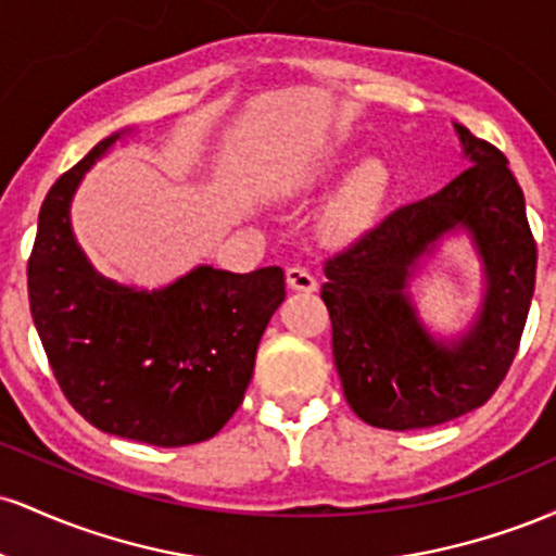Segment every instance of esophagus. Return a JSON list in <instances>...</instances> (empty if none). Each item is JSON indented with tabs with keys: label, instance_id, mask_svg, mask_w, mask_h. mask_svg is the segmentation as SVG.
I'll return each instance as SVG.
<instances>
[{
	"label": "esophagus",
	"instance_id": "obj_1",
	"mask_svg": "<svg viewBox=\"0 0 556 556\" xmlns=\"http://www.w3.org/2000/svg\"><path fill=\"white\" fill-rule=\"evenodd\" d=\"M287 287L298 292H316L318 282L314 274L303 269V266H290V269H287Z\"/></svg>",
	"mask_w": 556,
	"mask_h": 556
}]
</instances>
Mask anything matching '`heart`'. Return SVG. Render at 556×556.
I'll return each mask as SVG.
<instances>
[{
  "label": "heart",
  "instance_id": "heart-1",
  "mask_svg": "<svg viewBox=\"0 0 556 556\" xmlns=\"http://www.w3.org/2000/svg\"><path fill=\"white\" fill-rule=\"evenodd\" d=\"M340 156H324L314 167L316 177L327 180L340 169ZM392 169L384 159L371 156L355 164L337 185L329 201L324 203L321 216H318L321 238L342 245V242H353L361 235H366L384 214L389 195H392Z\"/></svg>",
  "mask_w": 556,
  "mask_h": 556
}]
</instances>
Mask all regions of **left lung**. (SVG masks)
Returning a JSON list of instances; mask_svg holds the SVG:
<instances>
[{
	"label": "left lung",
	"mask_w": 556,
	"mask_h": 556,
	"mask_svg": "<svg viewBox=\"0 0 556 556\" xmlns=\"http://www.w3.org/2000/svg\"><path fill=\"white\" fill-rule=\"evenodd\" d=\"M455 132L470 167L324 266L344 400L376 429H429L481 407L507 376L531 308L535 242L520 185L500 149L457 123ZM460 228L488 287L475 324L455 341H437L412 303L409 279Z\"/></svg>",
	"instance_id": "1"
}]
</instances>
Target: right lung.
<instances>
[{"label":"right lung","mask_w":556,"mask_h":556,"mask_svg":"<svg viewBox=\"0 0 556 556\" xmlns=\"http://www.w3.org/2000/svg\"><path fill=\"white\" fill-rule=\"evenodd\" d=\"M127 132L99 140L43 198L28 261L30 316L56 384L88 424L154 446L206 442L251 384L285 271L195 266L159 290L101 277L75 240L70 203Z\"/></svg>","instance_id":"right-lung-1"}]
</instances>
